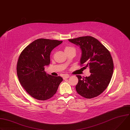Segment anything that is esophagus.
<instances>
[{"instance_id": "34e87169", "label": "esophagus", "mask_w": 130, "mask_h": 130, "mask_svg": "<svg viewBox=\"0 0 130 130\" xmlns=\"http://www.w3.org/2000/svg\"><path fill=\"white\" fill-rule=\"evenodd\" d=\"M69 77V75L66 74V75H64V76L63 77V79H66L68 78Z\"/></svg>"}]
</instances>
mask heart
<instances>
[{"mask_svg":"<svg viewBox=\"0 0 130 130\" xmlns=\"http://www.w3.org/2000/svg\"><path fill=\"white\" fill-rule=\"evenodd\" d=\"M75 50L74 48H73V47H72V46H66L65 48V51H69V50Z\"/></svg>","mask_w":130,"mask_h":130,"instance_id":"heart-1","label":"heart"}]
</instances>
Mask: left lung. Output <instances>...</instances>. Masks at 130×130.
I'll use <instances>...</instances> for the list:
<instances>
[{
  "instance_id": "left-lung-1",
  "label": "left lung",
  "mask_w": 130,
  "mask_h": 130,
  "mask_svg": "<svg viewBox=\"0 0 130 130\" xmlns=\"http://www.w3.org/2000/svg\"><path fill=\"white\" fill-rule=\"evenodd\" d=\"M68 40L80 46L82 50L80 65L88 66L91 73L89 77L76 76L78 82L77 93L86 99L95 98L108 86L113 70V63L110 52L98 39L92 36H83Z\"/></svg>"
}]
</instances>
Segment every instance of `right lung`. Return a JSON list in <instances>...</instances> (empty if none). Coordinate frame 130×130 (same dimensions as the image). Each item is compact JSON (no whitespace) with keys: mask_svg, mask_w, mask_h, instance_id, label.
<instances>
[{"mask_svg":"<svg viewBox=\"0 0 130 130\" xmlns=\"http://www.w3.org/2000/svg\"><path fill=\"white\" fill-rule=\"evenodd\" d=\"M62 41L40 38L28 44L21 53L17 66L21 86L34 99L45 101L56 93L63 78L46 75L44 66L50 63L51 51Z\"/></svg>","mask_w":130,"mask_h":130,"instance_id":"obj_1","label":"right lung"}]
</instances>
